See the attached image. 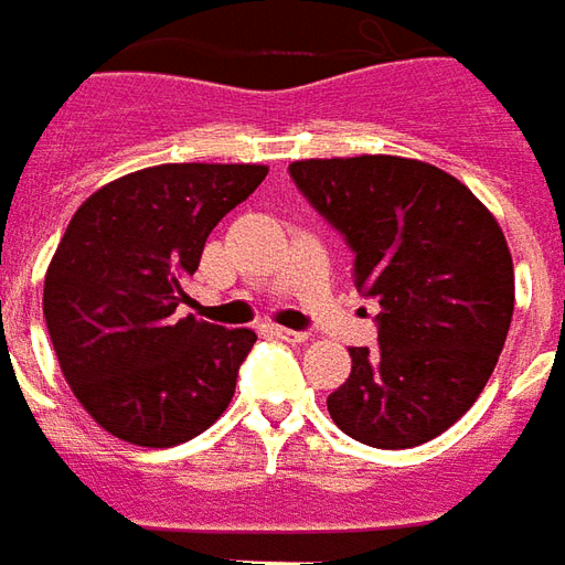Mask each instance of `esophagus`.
I'll use <instances>...</instances> for the list:
<instances>
[{
  "label": "esophagus",
  "instance_id": "obj_1",
  "mask_svg": "<svg viewBox=\"0 0 565 565\" xmlns=\"http://www.w3.org/2000/svg\"><path fill=\"white\" fill-rule=\"evenodd\" d=\"M270 334L279 340H286V343H303V340H307V334H303V331H291V328H279V326L270 328Z\"/></svg>",
  "mask_w": 565,
  "mask_h": 565
}]
</instances>
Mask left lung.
<instances>
[{"label": "left lung", "instance_id": "8db88e82", "mask_svg": "<svg viewBox=\"0 0 565 565\" xmlns=\"http://www.w3.org/2000/svg\"><path fill=\"white\" fill-rule=\"evenodd\" d=\"M289 175L353 252L355 289L380 303V350H350L353 371L328 414L380 450L438 438L505 347L514 267L502 227L459 179L423 161H295Z\"/></svg>", "mask_w": 565, "mask_h": 565}]
</instances>
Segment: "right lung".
Here are the masks:
<instances>
[{"label":"right lung","instance_id":"right-lung-1","mask_svg":"<svg viewBox=\"0 0 565 565\" xmlns=\"http://www.w3.org/2000/svg\"><path fill=\"white\" fill-rule=\"evenodd\" d=\"M255 163H163L99 188L45 276L63 377L99 426L139 447L191 441L225 414L255 331L175 316L212 227L262 185Z\"/></svg>","mask_w":565,"mask_h":565}]
</instances>
